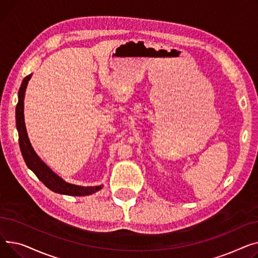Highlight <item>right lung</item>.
<instances>
[{
    "label": "right lung",
    "instance_id": "add662e5",
    "mask_svg": "<svg viewBox=\"0 0 258 258\" xmlns=\"http://www.w3.org/2000/svg\"><path fill=\"white\" fill-rule=\"evenodd\" d=\"M32 75H28L24 78L19 90V102L15 109L17 116V129L19 131V142L21 152L28 168L31 170L41 182L54 192L68 196H88L102 188L99 186H80L66 182V181L56 175L49 166L45 164L35 153L31 144H30L24 118V99L28 82Z\"/></svg>",
    "mask_w": 258,
    "mask_h": 258
}]
</instances>
